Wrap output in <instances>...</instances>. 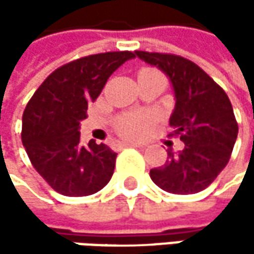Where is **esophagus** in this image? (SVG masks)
<instances>
[{
	"label": "esophagus",
	"mask_w": 254,
	"mask_h": 254,
	"mask_svg": "<svg viewBox=\"0 0 254 254\" xmlns=\"http://www.w3.org/2000/svg\"><path fill=\"white\" fill-rule=\"evenodd\" d=\"M122 145H124V147H142V144H139V142H132V141H127V142H124Z\"/></svg>",
	"instance_id": "1"
}]
</instances>
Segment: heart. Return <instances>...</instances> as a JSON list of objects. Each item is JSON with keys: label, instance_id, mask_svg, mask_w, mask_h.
Masks as SVG:
<instances>
[{"label": "heart", "instance_id": "heart-1", "mask_svg": "<svg viewBox=\"0 0 254 254\" xmlns=\"http://www.w3.org/2000/svg\"><path fill=\"white\" fill-rule=\"evenodd\" d=\"M150 124H151V116L148 113L127 112L116 119L115 127L121 135L127 138H136L144 133V130L150 127Z\"/></svg>", "mask_w": 254, "mask_h": 254}]
</instances>
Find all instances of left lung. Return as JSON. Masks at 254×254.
Wrapping results in <instances>:
<instances>
[{
  "label": "left lung",
  "mask_w": 254,
  "mask_h": 254,
  "mask_svg": "<svg viewBox=\"0 0 254 254\" xmlns=\"http://www.w3.org/2000/svg\"><path fill=\"white\" fill-rule=\"evenodd\" d=\"M141 60L157 66L172 82L175 110L169 136H179L182 151L168 148L163 166L150 178L172 194H195L207 188L228 165L238 124L227 92L191 60L169 53L135 51Z\"/></svg>",
  "instance_id": "obj_1"
}]
</instances>
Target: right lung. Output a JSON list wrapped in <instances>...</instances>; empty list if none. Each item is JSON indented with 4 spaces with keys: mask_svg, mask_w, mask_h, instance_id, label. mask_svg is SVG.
<instances>
[{
    "mask_svg": "<svg viewBox=\"0 0 254 254\" xmlns=\"http://www.w3.org/2000/svg\"><path fill=\"white\" fill-rule=\"evenodd\" d=\"M133 57L130 51H110L69 62L47 77L29 100L22 142L32 166L54 191L83 197L110 181L118 154L94 139L83 145L79 122L110 75Z\"/></svg>",
    "mask_w": 254,
    "mask_h": 254,
    "instance_id": "right-lung-1",
    "label": "right lung"
}]
</instances>
